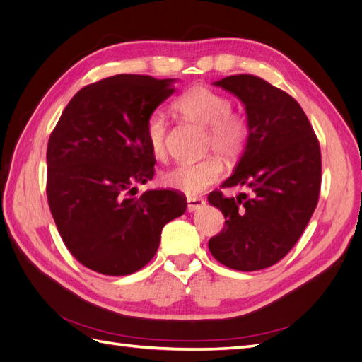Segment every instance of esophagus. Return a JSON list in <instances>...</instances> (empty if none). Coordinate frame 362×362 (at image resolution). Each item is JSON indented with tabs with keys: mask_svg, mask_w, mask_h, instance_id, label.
I'll return each mask as SVG.
<instances>
[{
	"mask_svg": "<svg viewBox=\"0 0 362 362\" xmlns=\"http://www.w3.org/2000/svg\"><path fill=\"white\" fill-rule=\"evenodd\" d=\"M204 205H205V201L202 198H198V196H187V210L190 213L199 210V208H202Z\"/></svg>",
	"mask_w": 362,
	"mask_h": 362,
	"instance_id": "obj_1",
	"label": "esophagus"
}]
</instances>
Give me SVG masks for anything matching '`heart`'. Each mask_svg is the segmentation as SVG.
I'll use <instances>...</instances> for the list:
<instances>
[{
    "label": "heart",
    "mask_w": 362,
    "mask_h": 362,
    "mask_svg": "<svg viewBox=\"0 0 362 362\" xmlns=\"http://www.w3.org/2000/svg\"><path fill=\"white\" fill-rule=\"evenodd\" d=\"M173 108L194 124L206 127V149L217 151L225 158H235L245 151L250 136L249 120L242 113L231 110L229 98L206 86H193L180 95ZM146 144L152 156H166L168 120L154 112L146 119ZM223 166L216 156H208L193 163H181L163 173L164 187L187 194H196L210 187L221 178Z\"/></svg>",
    "instance_id": "b5f03b06"
}]
</instances>
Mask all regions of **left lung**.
<instances>
[{"instance_id": "8db88e82", "label": "left lung", "mask_w": 362, "mask_h": 362, "mask_svg": "<svg viewBox=\"0 0 362 362\" xmlns=\"http://www.w3.org/2000/svg\"><path fill=\"white\" fill-rule=\"evenodd\" d=\"M214 84L245 104L250 127L242 158L221 187L242 185L249 194H208L225 216L223 229L208 247L229 269L261 270L288 254L319 202V139L298 101L259 76L231 75Z\"/></svg>"}]
</instances>
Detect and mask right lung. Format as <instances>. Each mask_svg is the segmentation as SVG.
<instances>
[{"mask_svg": "<svg viewBox=\"0 0 362 362\" xmlns=\"http://www.w3.org/2000/svg\"><path fill=\"white\" fill-rule=\"evenodd\" d=\"M173 80L120 74L83 87L48 140L47 198L68 250L103 275H131L154 258L161 229L184 214L177 190L136 184L154 177L146 144L149 115L175 90Z\"/></svg>", "mask_w": 362, "mask_h": 362, "instance_id": "add662e5", "label": "right lung"}]
</instances>
